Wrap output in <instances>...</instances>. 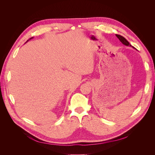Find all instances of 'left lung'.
<instances>
[{
    "mask_svg": "<svg viewBox=\"0 0 155 155\" xmlns=\"http://www.w3.org/2000/svg\"><path fill=\"white\" fill-rule=\"evenodd\" d=\"M116 36L117 37H118V38L119 39V40H120L124 45H126V46H130V43L124 38V37L121 36L120 35H117V34L116 35Z\"/></svg>",
    "mask_w": 155,
    "mask_h": 155,
    "instance_id": "1",
    "label": "left lung"
}]
</instances>
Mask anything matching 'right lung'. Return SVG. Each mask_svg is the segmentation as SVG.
I'll use <instances>...</instances> for the list:
<instances>
[{
	"instance_id": "right-lung-1",
	"label": "right lung",
	"mask_w": 155,
	"mask_h": 155,
	"mask_svg": "<svg viewBox=\"0 0 155 155\" xmlns=\"http://www.w3.org/2000/svg\"><path fill=\"white\" fill-rule=\"evenodd\" d=\"M31 38H33V37H31ZM31 38H30V39H31Z\"/></svg>"
}]
</instances>
